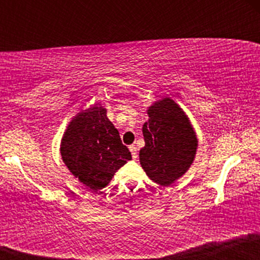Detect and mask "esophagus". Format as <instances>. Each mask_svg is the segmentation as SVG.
<instances>
[{
    "instance_id": "34e87169",
    "label": "esophagus",
    "mask_w": 260,
    "mask_h": 260,
    "mask_svg": "<svg viewBox=\"0 0 260 260\" xmlns=\"http://www.w3.org/2000/svg\"><path fill=\"white\" fill-rule=\"evenodd\" d=\"M129 150H131V153H132V157L136 160L137 157H138V153H137V151H138V149H137L136 145H129Z\"/></svg>"
}]
</instances>
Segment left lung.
<instances>
[{
	"mask_svg": "<svg viewBox=\"0 0 260 260\" xmlns=\"http://www.w3.org/2000/svg\"><path fill=\"white\" fill-rule=\"evenodd\" d=\"M148 115L143 126L145 145L139 151L140 165L154 182L169 186L192 165L198 140L186 113L170 98L149 107Z\"/></svg>",
	"mask_w": 260,
	"mask_h": 260,
	"instance_id": "obj_1",
	"label": "left lung"
}]
</instances>
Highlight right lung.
Listing matches in <instances>:
<instances>
[{"label": "right lung", "mask_w": 260, "mask_h": 260, "mask_svg": "<svg viewBox=\"0 0 260 260\" xmlns=\"http://www.w3.org/2000/svg\"><path fill=\"white\" fill-rule=\"evenodd\" d=\"M61 155L74 177L92 190L107 186L115 172L132 159L101 106L82 111L68 124Z\"/></svg>", "instance_id": "add662e5"}]
</instances>
